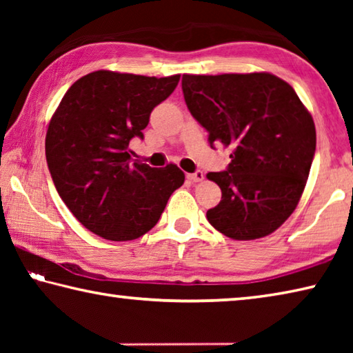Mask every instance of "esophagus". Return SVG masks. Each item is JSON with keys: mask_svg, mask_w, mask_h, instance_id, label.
I'll return each instance as SVG.
<instances>
[{"mask_svg": "<svg viewBox=\"0 0 353 353\" xmlns=\"http://www.w3.org/2000/svg\"><path fill=\"white\" fill-rule=\"evenodd\" d=\"M188 179L191 182H201V181H204V172L194 171V172H191V174H188Z\"/></svg>", "mask_w": 353, "mask_h": 353, "instance_id": "34e87169", "label": "esophagus"}]
</instances>
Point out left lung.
<instances>
[{
  "mask_svg": "<svg viewBox=\"0 0 353 353\" xmlns=\"http://www.w3.org/2000/svg\"><path fill=\"white\" fill-rule=\"evenodd\" d=\"M185 103L208 141L232 146L225 171L208 172L221 201L207 212L232 240H256L294 212L316 151L310 112L288 82L271 73L183 74Z\"/></svg>",
  "mask_w": 353,
  "mask_h": 353,
  "instance_id": "obj_1",
  "label": "left lung"
}]
</instances>
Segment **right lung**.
<instances>
[{
    "instance_id": "add662e5",
    "label": "right lung",
    "mask_w": 353,
    "mask_h": 353,
    "mask_svg": "<svg viewBox=\"0 0 353 353\" xmlns=\"http://www.w3.org/2000/svg\"><path fill=\"white\" fill-rule=\"evenodd\" d=\"M179 79L93 71L68 88L52 115L45 140L52 182L76 219L98 236L129 241L145 235L183 185L177 165L132 163L129 149Z\"/></svg>"
}]
</instances>
